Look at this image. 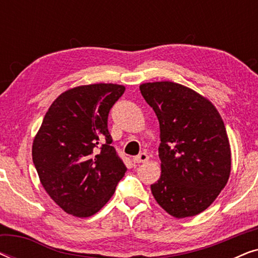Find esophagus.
<instances>
[{
    "label": "esophagus",
    "mask_w": 258,
    "mask_h": 258,
    "mask_svg": "<svg viewBox=\"0 0 258 258\" xmlns=\"http://www.w3.org/2000/svg\"><path fill=\"white\" fill-rule=\"evenodd\" d=\"M148 160H149V156L146 153H141L133 158V162L134 163H144V162H148Z\"/></svg>",
    "instance_id": "obj_1"
}]
</instances>
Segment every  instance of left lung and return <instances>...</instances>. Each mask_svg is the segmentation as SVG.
I'll return each mask as SVG.
<instances>
[{"instance_id":"8db88e82","label":"left lung","mask_w":258,"mask_h":258,"mask_svg":"<svg viewBox=\"0 0 258 258\" xmlns=\"http://www.w3.org/2000/svg\"><path fill=\"white\" fill-rule=\"evenodd\" d=\"M160 122L161 177L150 185L156 202L176 218L208 209L227 184L231 150L216 107L170 81L140 86Z\"/></svg>"}]
</instances>
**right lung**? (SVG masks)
<instances>
[{
    "mask_svg": "<svg viewBox=\"0 0 258 258\" xmlns=\"http://www.w3.org/2000/svg\"><path fill=\"white\" fill-rule=\"evenodd\" d=\"M125 87L94 83L66 90L52 102L33 141L41 184L67 214L89 217L114 195L126 167L108 130V115Z\"/></svg>",
    "mask_w": 258,
    "mask_h": 258,
    "instance_id": "right-lung-1",
    "label": "right lung"
}]
</instances>
